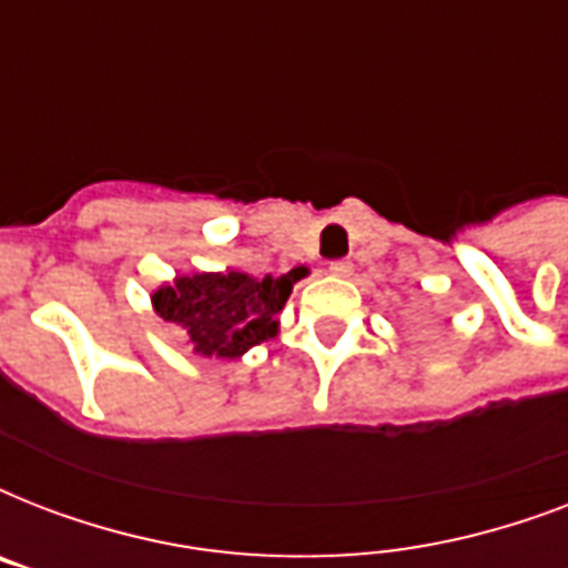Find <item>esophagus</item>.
I'll list each match as a JSON object with an SVG mask.
<instances>
[{"label": "esophagus", "mask_w": 568, "mask_h": 568, "mask_svg": "<svg viewBox=\"0 0 568 568\" xmlns=\"http://www.w3.org/2000/svg\"><path fill=\"white\" fill-rule=\"evenodd\" d=\"M327 271H329V274H333V276H342V280H345V276L354 274V265H351L347 258H338V262H329Z\"/></svg>", "instance_id": "1"}]
</instances>
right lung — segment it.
I'll return each mask as SVG.
<instances>
[{"instance_id":"right-lung-1","label":"right lung","mask_w":568,"mask_h":568,"mask_svg":"<svg viewBox=\"0 0 568 568\" xmlns=\"http://www.w3.org/2000/svg\"><path fill=\"white\" fill-rule=\"evenodd\" d=\"M303 276H310V267H292L288 274H267L262 280L230 267L203 271L162 283L150 301L159 318L185 329L196 356L239 359L280 333L276 315Z\"/></svg>"}]
</instances>
